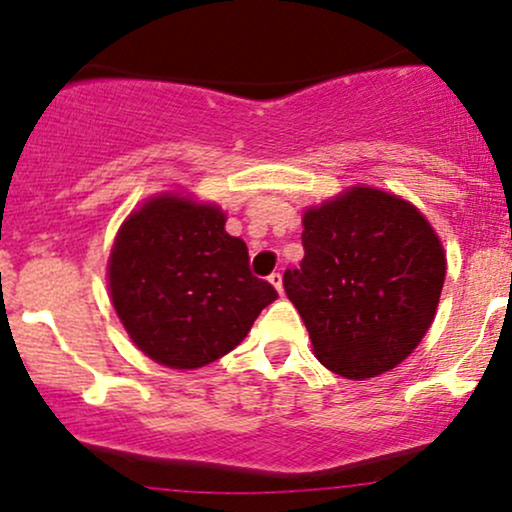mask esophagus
Listing matches in <instances>:
<instances>
[{
    "label": "esophagus",
    "mask_w": 512,
    "mask_h": 512,
    "mask_svg": "<svg viewBox=\"0 0 512 512\" xmlns=\"http://www.w3.org/2000/svg\"><path fill=\"white\" fill-rule=\"evenodd\" d=\"M269 284L274 286L276 291L279 293H284V276H281L279 272H274V274H269Z\"/></svg>",
    "instance_id": "obj_1"
}]
</instances>
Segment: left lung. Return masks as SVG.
<instances>
[{
	"instance_id": "obj_1",
	"label": "left lung",
	"mask_w": 512,
	"mask_h": 512,
	"mask_svg": "<svg viewBox=\"0 0 512 512\" xmlns=\"http://www.w3.org/2000/svg\"><path fill=\"white\" fill-rule=\"evenodd\" d=\"M303 250L284 289L317 361L349 380L399 366L431 327L445 281L443 245L426 216L358 185L305 211Z\"/></svg>"
}]
</instances>
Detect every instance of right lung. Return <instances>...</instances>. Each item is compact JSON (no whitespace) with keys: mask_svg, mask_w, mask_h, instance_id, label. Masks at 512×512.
Listing matches in <instances>:
<instances>
[{"mask_svg":"<svg viewBox=\"0 0 512 512\" xmlns=\"http://www.w3.org/2000/svg\"><path fill=\"white\" fill-rule=\"evenodd\" d=\"M223 226L216 204L166 192L117 231L110 298L129 339L161 366L192 370L226 356L276 301L274 286L252 276L248 245Z\"/></svg>","mask_w":512,"mask_h":512,"instance_id":"1","label":"right lung"}]
</instances>
